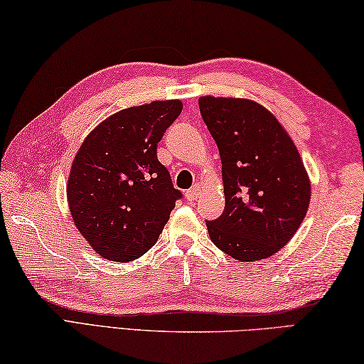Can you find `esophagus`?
<instances>
[{"mask_svg":"<svg viewBox=\"0 0 364 364\" xmlns=\"http://www.w3.org/2000/svg\"><path fill=\"white\" fill-rule=\"evenodd\" d=\"M199 196H200V186H197V184L194 188H191L189 191H186V199L191 200V202L199 199Z\"/></svg>","mask_w":364,"mask_h":364,"instance_id":"obj_1","label":"esophagus"}]
</instances>
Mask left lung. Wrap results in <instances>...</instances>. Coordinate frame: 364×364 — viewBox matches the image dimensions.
I'll list each match as a JSON object with an SVG mask.
<instances>
[{"instance_id":"left-lung-1","label":"left lung","mask_w":364,"mask_h":364,"mask_svg":"<svg viewBox=\"0 0 364 364\" xmlns=\"http://www.w3.org/2000/svg\"><path fill=\"white\" fill-rule=\"evenodd\" d=\"M203 122L223 164V215L207 221L211 242L239 261L275 255L299 229L310 180L296 144L262 105L247 98L200 97Z\"/></svg>"}]
</instances>
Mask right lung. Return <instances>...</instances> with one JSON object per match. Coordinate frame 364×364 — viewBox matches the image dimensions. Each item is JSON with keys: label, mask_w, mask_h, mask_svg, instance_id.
I'll list each match as a JSON object with an SVG mask.
<instances>
[{"label": "right lung", "mask_w": 364, "mask_h": 364, "mask_svg": "<svg viewBox=\"0 0 364 364\" xmlns=\"http://www.w3.org/2000/svg\"><path fill=\"white\" fill-rule=\"evenodd\" d=\"M180 100L151 102L114 113L85 136L73 161L67 197L79 232L105 259L146 253L181 199L157 143L180 116Z\"/></svg>", "instance_id": "1"}]
</instances>
